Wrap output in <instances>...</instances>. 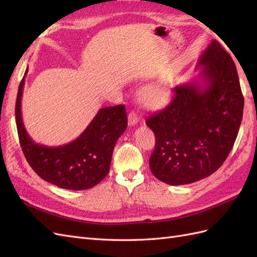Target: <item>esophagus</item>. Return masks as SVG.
<instances>
[{
  "mask_svg": "<svg viewBox=\"0 0 257 257\" xmlns=\"http://www.w3.org/2000/svg\"><path fill=\"white\" fill-rule=\"evenodd\" d=\"M138 122V116L134 111H131L128 114V125L130 126H134L136 125Z\"/></svg>",
  "mask_w": 257,
  "mask_h": 257,
  "instance_id": "obj_1",
  "label": "esophagus"
}]
</instances>
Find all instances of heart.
I'll list each match as a JSON object with an SVG mask.
<instances>
[{"instance_id":"1","label":"heart","mask_w":257,"mask_h":257,"mask_svg":"<svg viewBox=\"0 0 257 257\" xmlns=\"http://www.w3.org/2000/svg\"><path fill=\"white\" fill-rule=\"evenodd\" d=\"M169 99V92L162 84L149 85L142 92V100L150 108H160L164 106Z\"/></svg>"}]
</instances>
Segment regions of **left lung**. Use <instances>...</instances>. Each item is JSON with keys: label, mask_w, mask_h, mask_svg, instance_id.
Segmentation results:
<instances>
[{"label": "left lung", "mask_w": 257, "mask_h": 257, "mask_svg": "<svg viewBox=\"0 0 257 257\" xmlns=\"http://www.w3.org/2000/svg\"><path fill=\"white\" fill-rule=\"evenodd\" d=\"M197 67L198 76L176 85L172 102L146 120L155 135L150 169L170 185L196 182L216 172L232 149L242 119L237 68L219 42L209 44Z\"/></svg>", "instance_id": "obj_1"}]
</instances>
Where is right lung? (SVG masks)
Listing matches in <instances>:
<instances>
[{
    "label": "right lung",
    "mask_w": 257,
    "mask_h": 257,
    "mask_svg": "<svg viewBox=\"0 0 257 257\" xmlns=\"http://www.w3.org/2000/svg\"><path fill=\"white\" fill-rule=\"evenodd\" d=\"M28 68L20 82L16 100V124L23 154L34 172L61 189L88 190L109 173L114 145L127 126L125 107L100 108L82 133L63 146L36 144L25 127L21 98Z\"/></svg>",
    "instance_id": "right-lung-1"
}]
</instances>
